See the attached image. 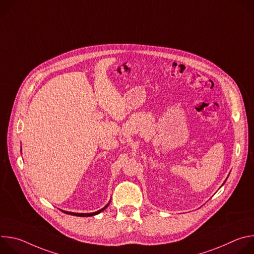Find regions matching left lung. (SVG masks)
<instances>
[{
    "label": "left lung",
    "mask_w": 254,
    "mask_h": 254,
    "mask_svg": "<svg viewBox=\"0 0 254 254\" xmlns=\"http://www.w3.org/2000/svg\"><path fill=\"white\" fill-rule=\"evenodd\" d=\"M224 183H225V182H224Z\"/></svg>",
    "instance_id": "8db88e82"
}]
</instances>
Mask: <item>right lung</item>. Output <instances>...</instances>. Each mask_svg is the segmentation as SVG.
Listing matches in <instances>:
<instances>
[{
	"label": "right lung",
	"mask_w": 254,
	"mask_h": 254,
	"mask_svg": "<svg viewBox=\"0 0 254 254\" xmlns=\"http://www.w3.org/2000/svg\"><path fill=\"white\" fill-rule=\"evenodd\" d=\"M108 205H110V203H108L106 206H104L102 209L96 211V212H92V213H74V212H68V211H63L64 213L66 214H69V215H73V216H79V217H89V216H93V215H96L98 213H100L101 211H103Z\"/></svg>",
	"instance_id": "right-lung-1"
}]
</instances>
